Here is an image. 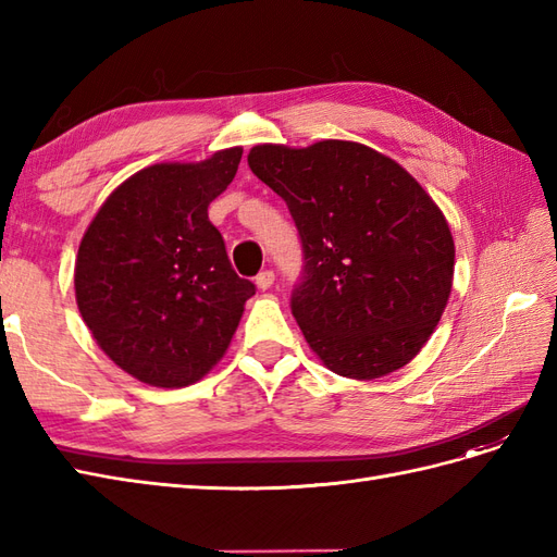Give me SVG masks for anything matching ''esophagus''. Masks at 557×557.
<instances>
[{"mask_svg": "<svg viewBox=\"0 0 557 557\" xmlns=\"http://www.w3.org/2000/svg\"><path fill=\"white\" fill-rule=\"evenodd\" d=\"M272 283H274V272H272V269H264V272H260L256 276V285H258L260 290H269V288H272Z\"/></svg>", "mask_w": 557, "mask_h": 557, "instance_id": "34e87169", "label": "esophagus"}]
</instances>
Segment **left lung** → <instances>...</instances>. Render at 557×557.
I'll use <instances>...</instances> for the list:
<instances>
[{
    "label": "left lung",
    "instance_id": "8db88e82",
    "mask_svg": "<svg viewBox=\"0 0 557 557\" xmlns=\"http://www.w3.org/2000/svg\"><path fill=\"white\" fill-rule=\"evenodd\" d=\"M248 166L290 209L305 250L293 315L330 372L372 381L409 364L448 305L455 244L401 164L358 141L260 144Z\"/></svg>",
    "mask_w": 557,
    "mask_h": 557
}]
</instances>
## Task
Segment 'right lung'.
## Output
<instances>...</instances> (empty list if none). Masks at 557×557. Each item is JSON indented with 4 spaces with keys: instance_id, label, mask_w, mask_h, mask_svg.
Returning a JSON list of instances; mask_svg holds the SVG:
<instances>
[{
    "instance_id": "right-lung-1",
    "label": "right lung",
    "mask_w": 557,
    "mask_h": 557,
    "mask_svg": "<svg viewBox=\"0 0 557 557\" xmlns=\"http://www.w3.org/2000/svg\"><path fill=\"white\" fill-rule=\"evenodd\" d=\"M242 146L201 162H160L107 197L83 234L74 288L92 339L141 383L183 387L225 356L256 285L234 272L209 205Z\"/></svg>"
}]
</instances>
